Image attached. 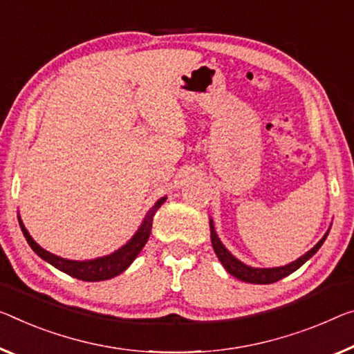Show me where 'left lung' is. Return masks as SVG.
Here are the masks:
<instances>
[{
  "instance_id": "obj_1",
  "label": "left lung",
  "mask_w": 354,
  "mask_h": 354,
  "mask_svg": "<svg viewBox=\"0 0 354 354\" xmlns=\"http://www.w3.org/2000/svg\"><path fill=\"white\" fill-rule=\"evenodd\" d=\"M330 230V227H329ZM328 232L324 234L322 237V241H319L317 245L313 248H310L306 254H302L301 258H297L296 261H292V263L286 264V266H280V268H252V266H248L245 263H242L241 259H237L234 254L227 250L225 245H223V242L220 241L218 234L215 231V225H214V220L210 218V241H212V247L215 250V254L218 257L220 263L223 264V268H225L227 272L232 277H236V279L242 280V281H247V283H254V285H269V283H275V281H279L283 279V277L292 274V272L297 270L304 263H307V261L313 257L315 253L318 252L319 248L326 241V237H328L329 234Z\"/></svg>"
}]
</instances>
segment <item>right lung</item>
Returning <instances> with one entry per match:
<instances>
[{"mask_svg": "<svg viewBox=\"0 0 354 354\" xmlns=\"http://www.w3.org/2000/svg\"><path fill=\"white\" fill-rule=\"evenodd\" d=\"M166 199L167 196H162V198L156 201L153 207L147 212L145 218L142 220V223H140L139 230L134 232V236L129 239L123 247L115 250V252L111 254H106V257H100L95 259L75 261V259H66V258L57 257V254H53L42 248L39 243H36L35 239L30 236V232L25 227L20 216H19V223L26 242H28V245L32 248V252H35L37 257L47 261L48 264H52L53 268H57L58 270L64 272V274L74 277V279H79L84 281H102V280H109V279H113V277L120 275L122 272L127 270L129 266H131L133 261L138 258L140 250L144 248V245L150 237L151 223H153V216L156 214V210L166 203Z\"/></svg>", "mask_w": 354, "mask_h": 354, "instance_id": "1", "label": "right lung"}]
</instances>
